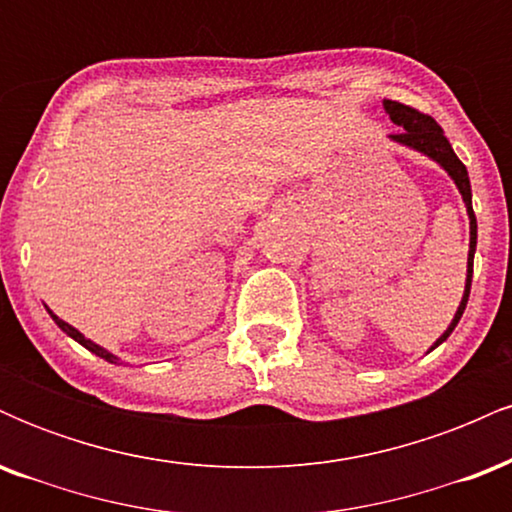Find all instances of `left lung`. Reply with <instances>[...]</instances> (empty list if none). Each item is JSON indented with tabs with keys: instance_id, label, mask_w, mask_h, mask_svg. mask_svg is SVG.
Wrapping results in <instances>:
<instances>
[{
	"instance_id": "left-lung-1",
	"label": "left lung",
	"mask_w": 512,
	"mask_h": 512,
	"mask_svg": "<svg viewBox=\"0 0 512 512\" xmlns=\"http://www.w3.org/2000/svg\"><path fill=\"white\" fill-rule=\"evenodd\" d=\"M385 110L387 115H390V120L399 125L397 134H392V139L399 144H407L411 149L421 151V154L431 156L433 161H438L440 166L450 173V178L455 180L457 190H460V195L464 199V204H467V214H469V257H467V286H464V296H462V303L460 308H457L455 313V320L450 322V327L445 330L443 337L438 339L436 344L431 346V349H436L438 344H443L445 339L450 337V332L455 330V325L460 322V317L464 313V308H467V301H469V289H472V272H474V250H477V216H474V209H472V187H469V175H467V168H464V163L460 158L455 156V151H452V146L448 139H445L443 129L436 120H433L431 115L421 113V110L411 108V105H404L399 101H385Z\"/></svg>"
}]
</instances>
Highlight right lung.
Masks as SVG:
<instances>
[{
    "label": "right lung",
    "mask_w": 512,
    "mask_h": 512,
    "mask_svg": "<svg viewBox=\"0 0 512 512\" xmlns=\"http://www.w3.org/2000/svg\"><path fill=\"white\" fill-rule=\"evenodd\" d=\"M48 313H50V310H48ZM50 315H52V320H55V322H57V325H60V330H62V332H67V334H69V337H72V339H76V342H79L81 346H86V349H88V351H91V354H96V356H101V358H105V361H108V363H120V358H117V356H113V354H110V351H105V349H103V346L93 344V342H91V339H86V337H84V334H81L79 330H74V327H72V325H67V322H64V320H60V317H57L55 313H50Z\"/></svg>",
    "instance_id": "right-lung-1"
}]
</instances>
